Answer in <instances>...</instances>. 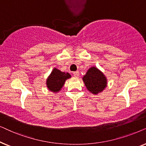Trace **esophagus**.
Returning <instances> with one entry per match:
<instances>
[{
    "mask_svg": "<svg viewBox=\"0 0 146 146\" xmlns=\"http://www.w3.org/2000/svg\"><path fill=\"white\" fill-rule=\"evenodd\" d=\"M73 75H74L75 77H79V71H75L73 72Z\"/></svg>",
    "mask_w": 146,
    "mask_h": 146,
    "instance_id": "esophagus-1",
    "label": "esophagus"
}]
</instances>
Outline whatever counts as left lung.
<instances>
[{
	"label": "left lung",
	"mask_w": 146,
	"mask_h": 146,
	"mask_svg": "<svg viewBox=\"0 0 146 146\" xmlns=\"http://www.w3.org/2000/svg\"><path fill=\"white\" fill-rule=\"evenodd\" d=\"M83 81L87 90L95 95L102 92L108 85L106 75L96 67H91L87 70L83 77Z\"/></svg>",
	"instance_id": "obj_1"
}]
</instances>
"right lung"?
Returning <instances> with one entry per match:
<instances>
[{"mask_svg":"<svg viewBox=\"0 0 146 146\" xmlns=\"http://www.w3.org/2000/svg\"><path fill=\"white\" fill-rule=\"evenodd\" d=\"M69 73L62 72L57 68H54L46 81V87L53 93H58L65 84L67 79L71 78Z\"/></svg>","mask_w":146,"mask_h":146,"instance_id":"right-lung-1","label":"right lung"}]
</instances>
